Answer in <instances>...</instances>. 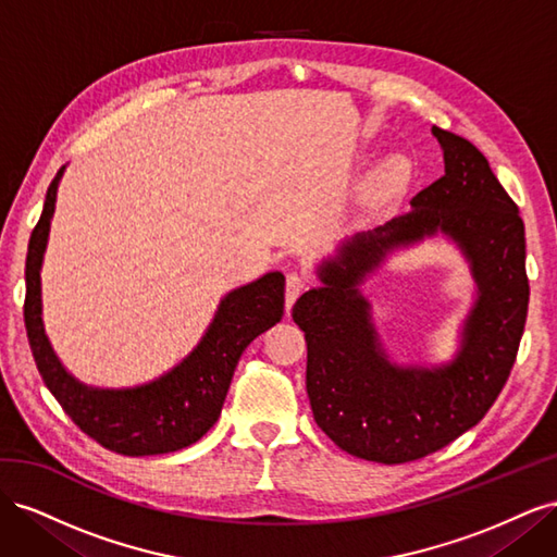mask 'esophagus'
<instances>
[{
	"mask_svg": "<svg viewBox=\"0 0 557 557\" xmlns=\"http://www.w3.org/2000/svg\"><path fill=\"white\" fill-rule=\"evenodd\" d=\"M305 290H307V278L299 274H288V278H285V311L290 313L295 299Z\"/></svg>",
	"mask_w": 557,
	"mask_h": 557,
	"instance_id": "1",
	"label": "esophagus"
}]
</instances>
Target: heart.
<instances>
[{
	"label": "heart",
	"mask_w": 557,
	"mask_h": 557,
	"mask_svg": "<svg viewBox=\"0 0 557 557\" xmlns=\"http://www.w3.org/2000/svg\"><path fill=\"white\" fill-rule=\"evenodd\" d=\"M404 176H407V160L401 156H391L379 164L374 181L376 185H381V188H391V185L401 183Z\"/></svg>",
	"instance_id": "b5f03b06"
}]
</instances>
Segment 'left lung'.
<instances>
[{"label":"left lung","mask_w":557,"mask_h":557,"mask_svg":"<svg viewBox=\"0 0 557 557\" xmlns=\"http://www.w3.org/2000/svg\"><path fill=\"white\" fill-rule=\"evenodd\" d=\"M432 134L444 176L411 199V211L342 242L315 267L318 288L293 307L307 339V393L318 428L342 450L383 465L425 458L479 423L511 374L528 318L518 207L474 144L442 127ZM434 236L459 246L478 297L448 363L397 366L359 285L395 249Z\"/></svg>","instance_id":"left-lung-1"}]
</instances>
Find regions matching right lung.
I'll list each match as a JSON object with an SVG mask.
<instances>
[{
    "label": "right lung",
    "instance_id": "right-lung-1",
    "mask_svg": "<svg viewBox=\"0 0 557 557\" xmlns=\"http://www.w3.org/2000/svg\"><path fill=\"white\" fill-rule=\"evenodd\" d=\"M64 166L48 185L25 262V330L46 387L64 413L104 448L141 458L199 442L221 416L234 369L246 346L283 318L285 276L269 272L230 290L199 344L170 372L132 385L95 387L66 372L44 330L41 264Z\"/></svg>",
    "mask_w": 557,
    "mask_h": 557
}]
</instances>
